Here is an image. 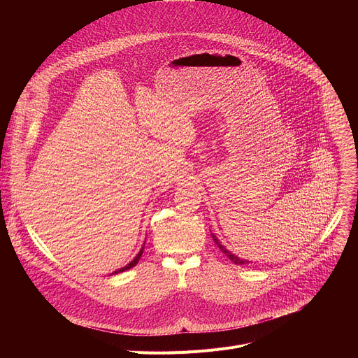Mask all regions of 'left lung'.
<instances>
[{
	"label": "left lung",
	"mask_w": 358,
	"mask_h": 358,
	"mask_svg": "<svg viewBox=\"0 0 358 358\" xmlns=\"http://www.w3.org/2000/svg\"><path fill=\"white\" fill-rule=\"evenodd\" d=\"M212 238H213V241L216 242V245L219 247V250H220L224 255H227V257L234 262V264H236V266H243V264H251V262H252V261H248V259H242V258L236 257L235 254H232L229 250L224 248V247L222 245V243H220V241H219L213 234H212Z\"/></svg>",
	"instance_id": "8db88e82"
}]
</instances>
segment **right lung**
<instances>
[{
    "label": "right lung",
    "instance_id": "obj_1",
    "mask_svg": "<svg viewBox=\"0 0 358 358\" xmlns=\"http://www.w3.org/2000/svg\"><path fill=\"white\" fill-rule=\"evenodd\" d=\"M143 250H145V242H143V245H142V248H141V251L138 252V255L134 258V259H131L130 262H129V264H126L124 267H122V268H119V270H116L115 273H111V274H117V273H123V271H126V270H130L131 267H135L136 264H138V261L141 259V257H142V252H143ZM110 274V275H111Z\"/></svg>",
    "mask_w": 358,
    "mask_h": 358
}]
</instances>
